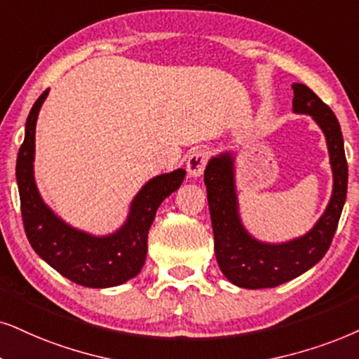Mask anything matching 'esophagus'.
Masks as SVG:
<instances>
[{
	"label": "esophagus",
	"mask_w": 359,
	"mask_h": 359,
	"mask_svg": "<svg viewBox=\"0 0 359 359\" xmlns=\"http://www.w3.org/2000/svg\"><path fill=\"white\" fill-rule=\"evenodd\" d=\"M207 165V152L205 151H194L187 157V172L190 177H201Z\"/></svg>",
	"instance_id": "34e87169"
}]
</instances>
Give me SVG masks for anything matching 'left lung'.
Here are the masks:
<instances>
[{"mask_svg":"<svg viewBox=\"0 0 359 359\" xmlns=\"http://www.w3.org/2000/svg\"><path fill=\"white\" fill-rule=\"evenodd\" d=\"M293 111L308 114L326 137L333 170V194L328 207L310 232L285 243L253 238L240 220L232 152L212 157L203 172L215 238V257L222 273L240 288H273L315 266L328 252L346 201L348 164L341 127L333 111L305 84L294 83Z\"/></svg>","mask_w":359,"mask_h":359,"instance_id":"obj_1","label":"left lung"}]
</instances>
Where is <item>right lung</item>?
Masks as SVG:
<instances>
[{
	"instance_id": "obj_1",
	"label": "right lung",
	"mask_w": 359,
	"mask_h": 359,
	"mask_svg": "<svg viewBox=\"0 0 359 359\" xmlns=\"http://www.w3.org/2000/svg\"><path fill=\"white\" fill-rule=\"evenodd\" d=\"M49 90L31 107L16 161L21 215L31 247L67 280L89 288H107L139 275L147 255V233L158 205L182 184L185 170L154 177L139 190L126 224L106 237L86 233L61 220L43 202L34 182V134L39 109Z\"/></svg>"
}]
</instances>
